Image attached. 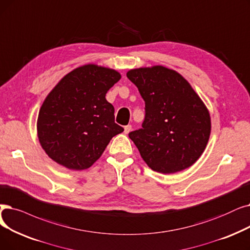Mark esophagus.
I'll return each instance as SVG.
<instances>
[{
	"mask_svg": "<svg viewBox=\"0 0 250 250\" xmlns=\"http://www.w3.org/2000/svg\"><path fill=\"white\" fill-rule=\"evenodd\" d=\"M131 131H132V125H127L125 126V134H128Z\"/></svg>",
	"mask_w": 250,
	"mask_h": 250,
	"instance_id": "1",
	"label": "esophagus"
}]
</instances>
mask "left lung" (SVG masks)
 <instances>
[{"label": "left lung", "instance_id": "8db88e82", "mask_svg": "<svg viewBox=\"0 0 250 250\" xmlns=\"http://www.w3.org/2000/svg\"><path fill=\"white\" fill-rule=\"evenodd\" d=\"M126 77L145 101L142 128L128 134L141 157L160 173L190 167L208 143V107L185 78L162 65L131 69Z\"/></svg>", "mask_w": 250, "mask_h": 250}]
</instances>
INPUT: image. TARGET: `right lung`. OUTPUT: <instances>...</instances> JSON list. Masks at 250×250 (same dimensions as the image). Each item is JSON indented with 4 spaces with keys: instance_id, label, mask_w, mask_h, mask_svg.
Here are the masks:
<instances>
[{
    "instance_id": "1",
    "label": "right lung",
    "mask_w": 250,
    "mask_h": 250,
    "mask_svg": "<svg viewBox=\"0 0 250 250\" xmlns=\"http://www.w3.org/2000/svg\"><path fill=\"white\" fill-rule=\"evenodd\" d=\"M121 79L118 71L90 63L71 70L54 86L37 122L40 144L52 160L68 169H86L124 132L105 98Z\"/></svg>"
}]
</instances>
